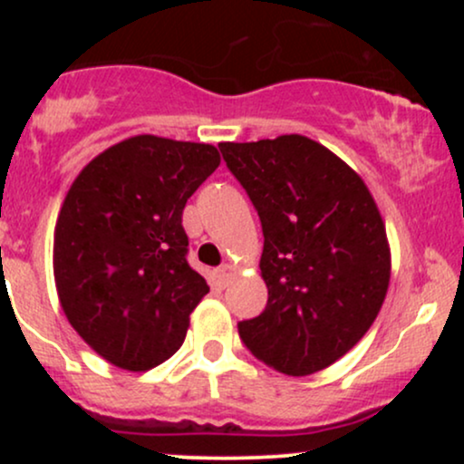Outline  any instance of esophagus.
Wrapping results in <instances>:
<instances>
[{
    "instance_id": "esophagus-1",
    "label": "esophagus",
    "mask_w": 464,
    "mask_h": 464,
    "mask_svg": "<svg viewBox=\"0 0 464 464\" xmlns=\"http://www.w3.org/2000/svg\"><path fill=\"white\" fill-rule=\"evenodd\" d=\"M236 273H237V268L233 264H225V266H220V268L216 270V276H218V281H220L222 285H227L228 281L233 279V276H236Z\"/></svg>"
}]
</instances>
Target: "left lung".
I'll use <instances>...</instances> for the list:
<instances>
[{
  "mask_svg": "<svg viewBox=\"0 0 464 464\" xmlns=\"http://www.w3.org/2000/svg\"><path fill=\"white\" fill-rule=\"evenodd\" d=\"M262 220L268 303L237 324L246 349L285 375L327 369L360 343L386 299L391 246L355 169L303 135L222 141Z\"/></svg>",
  "mask_w": 464,
  "mask_h": 464,
  "instance_id": "1",
  "label": "left lung"
}]
</instances>
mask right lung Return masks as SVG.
<instances>
[{
  "label": "right lung",
  "mask_w": 464,
  "mask_h": 464,
  "mask_svg": "<svg viewBox=\"0 0 464 464\" xmlns=\"http://www.w3.org/2000/svg\"><path fill=\"white\" fill-rule=\"evenodd\" d=\"M218 165L209 143L137 135L100 152L69 188L54 228L58 301L111 364L150 371L183 344L209 292L185 259L183 209Z\"/></svg>",
  "instance_id": "1"
}]
</instances>
